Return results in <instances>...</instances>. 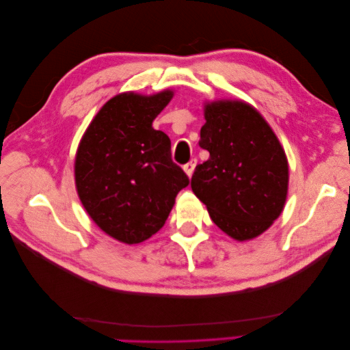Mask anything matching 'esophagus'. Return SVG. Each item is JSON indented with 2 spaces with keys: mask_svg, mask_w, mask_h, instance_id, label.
Listing matches in <instances>:
<instances>
[{
  "mask_svg": "<svg viewBox=\"0 0 350 350\" xmlns=\"http://www.w3.org/2000/svg\"><path fill=\"white\" fill-rule=\"evenodd\" d=\"M196 165H197V159H191V161H189L187 165H184V171H185V174L188 176L193 175L194 169H196Z\"/></svg>",
  "mask_w": 350,
  "mask_h": 350,
  "instance_id": "obj_1",
  "label": "esophagus"
}]
</instances>
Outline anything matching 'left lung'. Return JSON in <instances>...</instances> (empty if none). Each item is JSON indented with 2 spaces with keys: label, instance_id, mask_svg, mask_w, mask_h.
Returning <instances> with one entry per match:
<instances>
[{
  "label": "left lung",
  "instance_id": "1",
  "mask_svg": "<svg viewBox=\"0 0 350 350\" xmlns=\"http://www.w3.org/2000/svg\"><path fill=\"white\" fill-rule=\"evenodd\" d=\"M200 147L210 153L191 178L194 194L215 225L237 241L261 235L288 196L284 150L266 120L241 100L206 105Z\"/></svg>",
  "mask_w": 350,
  "mask_h": 350
}]
</instances>
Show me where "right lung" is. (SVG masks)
Wrapping results in <instances>:
<instances>
[{
  "label": "right lung",
  "instance_id": "obj_1",
  "mask_svg": "<svg viewBox=\"0 0 350 350\" xmlns=\"http://www.w3.org/2000/svg\"><path fill=\"white\" fill-rule=\"evenodd\" d=\"M172 96L171 90L116 94L79 144L74 175L81 204L105 234L130 245L165 225L176 194L189 184L172 162L169 137L152 126Z\"/></svg>",
  "mask_w": 350,
  "mask_h": 350
}]
</instances>
